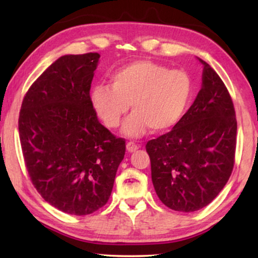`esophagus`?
I'll list each match as a JSON object with an SVG mask.
<instances>
[{"instance_id":"1","label":"esophagus","mask_w":258,"mask_h":258,"mask_svg":"<svg viewBox=\"0 0 258 258\" xmlns=\"http://www.w3.org/2000/svg\"><path fill=\"white\" fill-rule=\"evenodd\" d=\"M126 149H127L128 152H133V151L139 149V146L135 145L134 142H127L126 143Z\"/></svg>"}]
</instances>
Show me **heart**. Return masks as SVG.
<instances>
[{
    "label": "heart",
    "instance_id": "b5f03b06",
    "mask_svg": "<svg viewBox=\"0 0 258 258\" xmlns=\"http://www.w3.org/2000/svg\"><path fill=\"white\" fill-rule=\"evenodd\" d=\"M111 85L97 84L90 93L94 111L110 128L119 126L132 104L123 132L130 137L165 132L180 123L192 97V80L180 69L149 60L121 66L110 76Z\"/></svg>",
    "mask_w": 258,
    "mask_h": 258
}]
</instances>
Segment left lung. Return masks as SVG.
Masks as SVG:
<instances>
[{
	"label": "left lung",
	"instance_id": "left-lung-1",
	"mask_svg": "<svg viewBox=\"0 0 258 258\" xmlns=\"http://www.w3.org/2000/svg\"><path fill=\"white\" fill-rule=\"evenodd\" d=\"M203 86L180 123L147 142L156 194L173 211L211 204L232 173L237 119L223 81L204 60Z\"/></svg>",
	"mask_w": 258,
	"mask_h": 258
}]
</instances>
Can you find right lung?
<instances>
[{"label": "right lung", "mask_w": 258, "mask_h": 258, "mask_svg": "<svg viewBox=\"0 0 258 258\" xmlns=\"http://www.w3.org/2000/svg\"><path fill=\"white\" fill-rule=\"evenodd\" d=\"M100 54L63 55L35 81L19 113L30 180L45 202L72 215L107 204L125 140L100 123L90 99Z\"/></svg>", "instance_id": "1"}]
</instances>
